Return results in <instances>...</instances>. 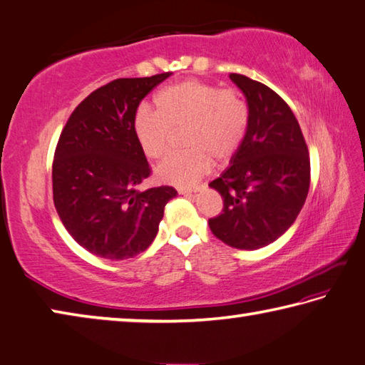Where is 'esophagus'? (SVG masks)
Instances as JSON below:
<instances>
[{
	"label": "esophagus",
	"mask_w": 365,
	"mask_h": 365,
	"mask_svg": "<svg viewBox=\"0 0 365 365\" xmlns=\"http://www.w3.org/2000/svg\"><path fill=\"white\" fill-rule=\"evenodd\" d=\"M198 189H185V187H178V192H180L181 195H190L194 194V192H197Z\"/></svg>",
	"instance_id": "esophagus-1"
}]
</instances>
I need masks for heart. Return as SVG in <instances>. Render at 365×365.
Listing matches in <instances>:
<instances>
[{
	"label": "heart",
	"mask_w": 365,
	"mask_h": 365,
	"mask_svg": "<svg viewBox=\"0 0 365 365\" xmlns=\"http://www.w3.org/2000/svg\"><path fill=\"white\" fill-rule=\"evenodd\" d=\"M155 111L141 106L133 118V132L143 153L159 159L167 153L171 130L185 127L187 150L168 155L155 168L157 180L192 185L212 162H225L237 153L247 128V106L233 88H217L198 79L163 87L154 97Z\"/></svg>",
	"instance_id": "1"
}]
</instances>
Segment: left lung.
<instances>
[{"instance_id": "left-lung-1", "label": "left lung", "mask_w": 365, "mask_h": 365, "mask_svg": "<svg viewBox=\"0 0 365 365\" xmlns=\"http://www.w3.org/2000/svg\"><path fill=\"white\" fill-rule=\"evenodd\" d=\"M247 103V128L230 167L210 182L224 210L208 221L221 242L254 251L289 229L310 189V157L287 103L262 82L230 74Z\"/></svg>"}]
</instances>
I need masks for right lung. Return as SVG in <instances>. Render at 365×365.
Wrapping results in <instances>:
<instances>
[{"label":"right lung","instance_id":"add662e5","mask_svg":"<svg viewBox=\"0 0 365 365\" xmlns=\"http://www.w3.org/2000/svg\"><path fill=\"white\" fill-rule=\"evenodd\" d=\"M171 76L115 79L81 101L68 119L52 165L53 205L68 233L95 256L123 260L146 251L170 185L138 190L150 175L133 132L141 100Z\"/></svg>","mask_w":365,"mask_h":365}]
</instances>
